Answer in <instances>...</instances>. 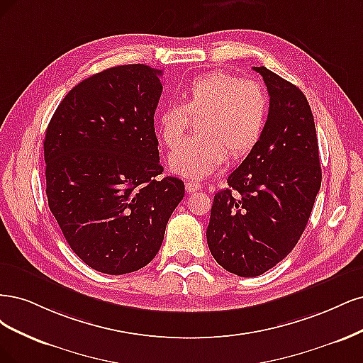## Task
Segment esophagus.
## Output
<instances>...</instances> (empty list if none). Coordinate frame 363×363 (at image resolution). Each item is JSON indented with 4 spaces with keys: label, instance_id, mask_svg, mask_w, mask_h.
I'll list each match as a JSON object with an SVG mask.
<instances>
[{
    "label": "esophagus",
    "instance_id": "1",
    "mask_svg": "<svg viewBox=\"0 0 363 363\" xmlns=\"http://www.w3.org/2000/svg\"><path fill=\"white\" fill-rule=\"evenodd\" d=\"M202 189V185L199 184V182H191V181H189V182H185V190H186V193H196V191H199Z\"/></svg>",
    "mask_w": 363,
    "mask_h": 363
}]
</instances>
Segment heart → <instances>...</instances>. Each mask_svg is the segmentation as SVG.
Segmentation results:
<instances>
[{
  "label": "heart",
  "instance_id": "heart-1",
  "mask_svg": "<svg viewBox=\"0 0 363 363\" xmlns=\"http://www.w3.org/2000/svg\"><path fill=\"white\" fill-rule=\"evenodd\" d=\"M268 104V93L258 81L223 71L194 77L184 89L182 105H164L157 118L160 140L169 149L182 141L189 117L203 118L198 125L201 138L177 145L169 157L170 170L203 179L223 164L228 154L232 160L247 157L262 137Z\"/></svg>",
  "mask_w": 363,
  "mask_h": 363
}]
</instances>
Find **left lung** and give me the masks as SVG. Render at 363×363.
Returning <instances> with one entry per match:
<instances>
[{
    "instance_id": "8db88e82",
    "label": "left lung",
    "mask_w": 363,
    "mask_h": 363,
    "mask_svg": "<svg viewBox=\"0 0 363 363\" xmlns=\"http://www.w3.org/2000/svg\"><path fill=\"white\" fill-rule=\"evenodd\" d=\"M261 74L270 95L262 137L228 189L214 196L206 229L208 247L225 270L255 277L296 247L321 186L318 140L303 91L268 71Z\"/></svg>"
}]
</instances>
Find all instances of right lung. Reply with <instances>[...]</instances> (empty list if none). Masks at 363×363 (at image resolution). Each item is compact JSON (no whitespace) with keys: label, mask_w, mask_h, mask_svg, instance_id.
Listing matches in <instances>:
<instances>
[{"label":"right lung","mask_w":363,"mask_h":363,"mask_svg":"<svg viewBox=\"0 0 363 363\" xmlns=\"http://www.w3.org/2000/svg\"><path fill=\"white\" fill-rule=\"evenodd\" d=\"M160 75L146 65L105 69L69 91L46 128L51 213L78 258L105 274L155 258L185 193L181 179L158 178Z\"/></svg>","instance_id":"obj_1"}]
</instances>
